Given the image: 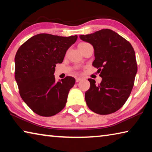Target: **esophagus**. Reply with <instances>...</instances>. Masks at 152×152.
Returning a JSON list of instances; mask_svg holds the SVG:
<instances>
[{"label":"esophagus","instance_id":"esophagus-1","mask_svg":"<svg viewBox=\"0 0 152 152\" xmlns=\"http://www.w3.org/2000/svg\"><path fill=\"white\" fill-rule=\"evenodd\" d=\"M82 80V78H80V77H77V78H76V81L77 82H80Z\"/></svg>","mask_w":152,"mask_h":152}]
</instances>
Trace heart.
<instances>
[{
  "label": "heart",
  "instance_id": "obj_1",
  "mask_svg": "<svg viewBox=\"0 0 152 152\" xmlns=\"http://www.w3.org/2000/svg\"><path fill=\"white\" fill-rule=\"evenodd\" d=\"M84 43H80L79 45H80V44H84Z\"/></svg>",
  "mask_w": 152,
  "mask_h": 152
}]
</instances>
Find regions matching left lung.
Returning a JSON list of instances; mask_svg holds the SVG:
<instances>
[{"label": "left lung", "instance_id": "1", "mask_svg": "<svg viewBox=\"0 0 152 152\" xmlns=\"http://www.w3.org/2000/svg\"><path fill=\"white\" fill-rule=\"evenodd\" d=\"M80 38L93 46L92 66L99 69L102 77L100 84L88 79L91 87L85 92L86 104L99 115L116 112L127 101L134 85L137 72L135 51L127 40L109 29Z\"/></svg>", "mask_w": 152, "mask_h": 152}]
</instances>
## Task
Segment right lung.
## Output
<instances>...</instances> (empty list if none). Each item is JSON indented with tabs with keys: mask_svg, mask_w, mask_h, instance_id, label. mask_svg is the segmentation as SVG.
Instances as JSON below:
<instances>
[{
	"mask_svg": "<svg viewBox=\"0 0 152 152\" xmlns=\"http://www.w3.org/2000/svg\"><path fill=\"white\" fill-rule=\"evenodd\" d=\"M77 35L61 37L47 33L33 36L18 49L15 77L20 97L36 114L51 117L66 106L75 78L66 76L57 83L54 72Z\"/></svg>",
	"mask_w": 152,
	"mask_h": 152,
	"instance_id": "obj_1",
	"label": "right lung"
}]
</instances>
